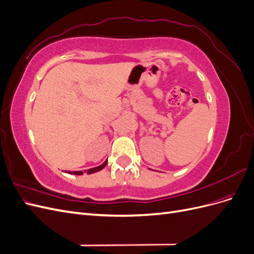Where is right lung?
I'll return each instance as SVG.
<instances>
[{
  "mask_svg": "<svg viewBox=\"0 0 254 254\" xmlns=\"http://www.w3.org/2000/svg\"><path fill=\"white\" fill-rule=\"evenodd\" d=\"M106 165H107V161H105V162H104L102 165L96 166V167H93V168H90V170H88V171H84V173H87V174H93V173L99 172V171H102L103 168H104ZM65 173H67V174H73V175H82V174H83V172H81V171H78V172H70V171H65Z\"/></svg>",
  "mask_w": 254,
  "mask_h": 254,
  "instance_id": "obj_1",
  "label": "right lung"
}]
</instances>
